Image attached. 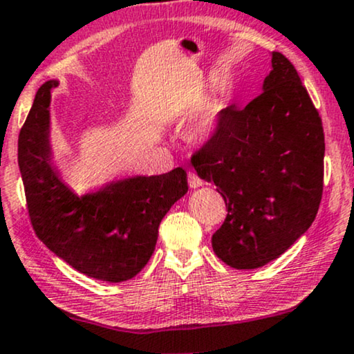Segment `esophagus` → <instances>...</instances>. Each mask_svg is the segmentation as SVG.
<instances>
[{"label":"esophagus","instance_id":"esophagus-1","mask_svg":"<svg viewBox=\"0 0 354 354\" xmlns=\"http://www.w3.org/2000/svg\"><path fill=\"white\" fill-rule=\"evenodd\" d=\"M187 183H189V186L192 187V189H198V187L203 186V180H201L198 174L192 173V171L187 173Z\"/></svg>","mask_w":354,"mask_h":354}]
</instances>
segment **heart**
Returning a JSON list of instances; mask_svg holds the SVG:
<instances>
[{
  "label": "heart",
  "mask_w": 354,
  "mask_h": 354,
  "mask_svg": "<svg viewBox=\"0 0 354 354\" xmlns=\"http://www.w3.org/2000/svg\"><path fill=\"white\" fill-rule=\"evenodd\" d=\"M223 109L225 106L222 102H212L205 106L191 120V133L198 140H209L221 129L223 120Z\"/></svg>",
  "instance_id": "1"
}]
</instances>
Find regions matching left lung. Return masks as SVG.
Masks as SVG:
<instances>
[{"mask_svg": "<svg viewBox=\"0 0 354 354\" xmlns=\"http://www.w3.org/2000/svg\"><path fill=\"white\" fill-rule=\"evenodd\" d=\"M325 137L319 111L283 53L272 52L263 93L223 111L218 132L191 158L227 205L212 248L235 270L279 258L308 230L324 191Z\"/></svg>", "mask_w": 354, "mask_h": 354, "instance_id": "left-lung-1", "label": "left lung"}]
</instances>
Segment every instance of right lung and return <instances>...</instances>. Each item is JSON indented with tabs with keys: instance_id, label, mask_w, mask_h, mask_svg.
Instances as JSON below:
<instances>
[{
	"instance_id": "add662e5",
	"label": "right lung",
	"mask_w": 354,
	"mask_h": 354,
	"mask_svg": "<svg viewBox=\"0 0 354 354\" xmlns=\"http://www.w3.org/2000/svg\"><path fill=\"white\" fill-rule=\"evenodd\" d=\"M39 88L17 142V163L30 222L44 245L93 279L122 283L142 271L155 252L158 227L187 192L183 168L153 176H127L77 194L53 162L52 89Z\"/></svg>"
}]
</instances>
